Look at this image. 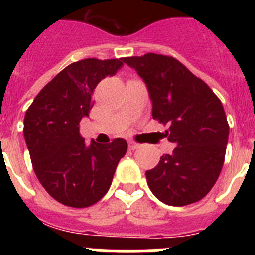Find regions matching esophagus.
<instances>
[{
	"mask_svg": "<svg viewBox=\"0 0 255 255\" xmlns=\"http://www.w3.org/2000/svg\"><path fill=\"white\" fill-rule=\"evenodd\" d=\"M128 145H129V149L130 150H135V149H138V148L140 147V145H139L138 143H135V141H132V140L128 141Z\"/></svg>",
	"mask_w": 255,
	"mask_h": 255,
	"instance_id": "esophagus-1",
	"label": "esophagus"
}]
</instances>
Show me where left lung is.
Wrapping results in <instances>:
<instances>
[{
	"label": "left lung",
	"instance_id": "8db88e82",
	"mask_svg": "<svg viewBox=\"0 0 255 255\" xmlns=\"http://www.w3.org/2000/svg\"><path fill=\"white\" fill-rule=\"evenodd\" d=\"M136 70L152 101V116L168 124L171 154L145 172L162 203L182 207L206 197L222 170L229 140L224 106L211 88L171 56L147 53L123 58Z\"/></svg>",
	"mask_w": 255,
	"mask_h": 255
}]
</instances>
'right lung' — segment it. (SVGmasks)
<instances>
[{
	"label": "right lung",
	"mask_w": 255,
	"mask_h": 255,
	"mask_svg": "<svg viewBox=\"0 0 255 255\" xmlns=\"http://www.w3.org/2000/svg\"><path fill=\"white\" fill-rule=\"evenodd\" d=\"M123 58H85L65 67L38 93L24 117V138L38 180L65 206L85 208L102 199L128 150L124 139L85 143L79 124L93 107L92 94Z\"/></svg>",
	"instance_id": "right-lung-1"
}]
</instances>
